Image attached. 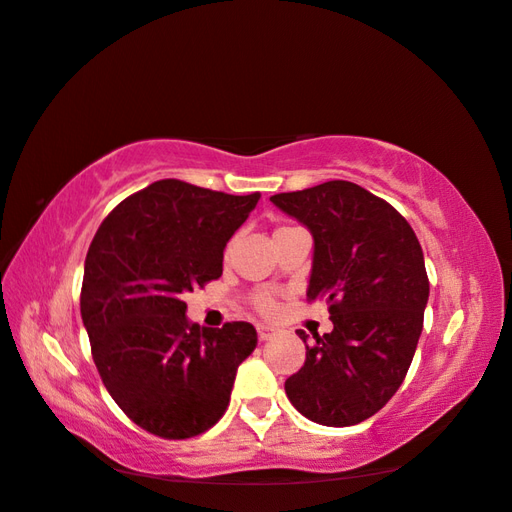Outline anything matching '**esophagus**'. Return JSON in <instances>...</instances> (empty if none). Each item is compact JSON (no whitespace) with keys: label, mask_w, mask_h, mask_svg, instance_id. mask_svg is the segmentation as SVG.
<instances>
[{"label":"esophagus","mask_w":512,"mask_h":512,"mask_svg":"<svg viewBox=\"0 0 512 512\" xmlns=\"http://www.w3.org/2000/svg\"><path fill=\"white\" fill-rule=\"evenodd\" d=\"M276 329L274 327H258V340L260 342H267V340H271L276 336Z\"/></svg>","instance_id":"esophagus-1"}]
</instances>
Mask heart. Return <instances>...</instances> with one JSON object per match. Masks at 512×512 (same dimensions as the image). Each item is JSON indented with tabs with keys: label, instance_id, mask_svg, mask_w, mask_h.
I'll return each mask as SVG.
<instances>
[{
	"label": "heart",
	"instance_id": "obj_1",
	"mask_svg": "<svg viewBox=\"0 0 512 512\" xmlns=\"http://www.w3.org/2000/svg\"><path fill=\"white\" fill-rule=\"evenodd\" d=\"M289 227H294V225H283V227H278L276 232H283V229H289ZM254 305H256V309L260 311V314H274V311L278 309V302L271 298L269 294H258L256 296V300H254Z\"/></svg>",
	"mask_w": 512,
	"mask_h": 512
}]
</instances>
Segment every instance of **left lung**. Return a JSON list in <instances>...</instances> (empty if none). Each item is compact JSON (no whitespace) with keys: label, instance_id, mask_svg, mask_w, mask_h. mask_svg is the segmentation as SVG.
I'll use <instances>...</instances> for the list:
<instances>
[{"label":"left lung","instance_id":"1","mask_svg":"<svg viewBox=\"0 0 512 512\" xmlns=\"http://www.w3.org/2000/svg\"><path fill=\"white\" fill-rule=\"evenodd\" d=\"M314 234L307 300H327L333 331L309 338L305 367L285 382L311 422L360 424L400 389L424 325L429 276L413 227L384 198L327 181L269 198Z\"/></svg>","mask_w":512,"mask_h":512}]
</instances>
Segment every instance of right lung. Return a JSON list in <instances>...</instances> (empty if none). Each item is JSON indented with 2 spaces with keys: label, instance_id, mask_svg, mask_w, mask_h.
Masks as SVG:
<instances>
[{
  "label": "right lung",
  "instance_id": "right-lung-1",
  "mask_svg": "<svg viewBox=\"0 0 512 512\" xmlns=\"http://www.w3.org/2000/svg\"><path fill=\"white\" fill-rule=\"evenodd\" d=\"M258 198L163 179L114 207L90 243L81 318L92 360L119 409L163 440L212 429L256 349L249 322L190 325L183 296L221 278L223 249Z\"/></svg>",
  "mask_w": 512,
  "mask_h": 512
}]
</instances>
